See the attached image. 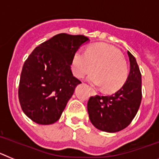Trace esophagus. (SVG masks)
Wrapping results in <instances>:
<instances>
[{"instance_id": "34e87169", "label": "esophagus", "mask_w": 159, "mask_h": 159, "mask_svg": "<svg viewBox=\"0 0 159 159\" xmlns=\"http://www.w3.org/2000/svg\"><path fill=\"white\" fill-rule=\"evenodd\" d=\"M90 90H91V93H92V95H93V96H95V95L97 94L96 91H95L93 89H92V88H90Z\"/></svg>"}]
</instances>
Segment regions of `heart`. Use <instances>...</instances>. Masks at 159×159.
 Instances as JSON below:
<instances>
[{
	"label": "heart",
	"instance_id": "1",
	"mask_svg": "<svg viewBox=\"0 0 159 159\" xmlns=\"http://www.w3.org/2000/svg\"><path fill=\"white\" fill-rule=\"evenodd\" d=\"M72 71L78 78L89 76L91 83L103 87L106 92H114L123 85L128 78L126 62L118 49L106 44H95L86 49L76 51L71 61Z\"/></svg>",
	"mask_w": 159,
	"mask_h": 159
}]
</instances>
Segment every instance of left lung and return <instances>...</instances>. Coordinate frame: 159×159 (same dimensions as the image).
<instances>
[{"label": "left lung", "instance_id": "8db88e82", "mask_svg": "<svg viewBox=\"0 0 159 159\" xmlns=\"http://www.w3.org/2000/svg\"><path fill=\"white\" fill-rule=\"evenodd\" d=\"M130 69L122 87L110 96L90 97L89 120L97 129L115 133L125 129L137 114L142 101V75L134 57L127 51Z\"/></svg>", "mask_w": 159, "mask_h": 159}]
</instances>
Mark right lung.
Masks as SVG:
<instances>
[{
	"mask_svg": "<svg viewBox=\"0 0 159 159\" xmlns=\"http://www.w3.org/2000/svg\"><path fill=\"white\" fill-rule=\"evenodd\" d=\"M88 41L83 35L60 34L30 53L20 74L18 98L23 112L32 121L41 125L58 121L81 83L72 74V58Z\"/></svg>",
	"mask_w": 159,
	"mask_h": 159,
	"instance_id": "add662e5",
	"label": "right lung"
}]
</instances>
